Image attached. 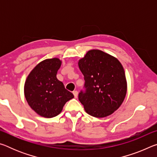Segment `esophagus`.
Returning a JSON list of instances; mask_svg holds the SVG:
<instances>
[{"label":"esophagus","mask_w":157,"mask_h":157,"mask_svg":"<svg viewBox=\"0 0 157 157\" xmlns=\"http://www.w3.org/2000/svg\"><path fill=\"white\" fill-rule=\"evenodd\" d=\"M73 95H74V97H75V98H78V91H73Z\"/></svg>","instance_id":"1"}]
</instances>
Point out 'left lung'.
<instances>
[{
    "instance_id": "1",
    "label": "left lung",
    "mask_w": 157,
    "mask_h": 157,
    "mask_svg": "<svg viewBox=\"0 0 157 157\" xmlns=\"http://www.w3.org/2000/svg\"><path fill=\"white\" fill-rule=\"evenodd\" d=\"M78 66L84 75L86 89L79 94L85 111L95 118L112 114L123 104L127 94L123 65L112 55L92 49L79 59Z\"/></svg>"
}]
</instances>
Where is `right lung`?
<instances>
[{"label":"right lung","instance_id":"1","mask_svg":"<svg viewBox=\"0 0 157 157\" xmlns=\"http://www.w3.org/2000/svg\"><path fill=\"white\" fill-rule=\"evenodd\" d=\"M62 60L54 57L39 62L29 73L24 84L28 105L38 115L53 118L62 112L66 102L74 98L57 78Z\"/></svg>","mask_w":157,"mask_h":157}]
</instances>
